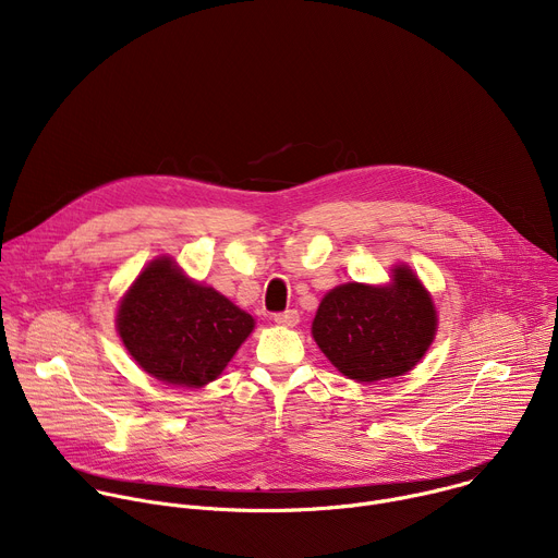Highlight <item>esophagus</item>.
Masks as SVG:
<instances>
[{"instance_id": "obj_1", "label": "esophagus", "mask_w": 558, "mask_h": 558, "mask_svg": "<svg viewBox=\"0 0 558 558\" xmlns=\"http://www.w3.org/2000/svg\"><path fill=\"white\" fill-rule=\"evenodd\" d=\"M274 323L280 327H295L300 323V313L295 308L282 311V313H274Z\"/></svg>"}]
</instances>
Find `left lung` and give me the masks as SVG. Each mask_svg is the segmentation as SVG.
Returning <instances> with one entry per match:
<instances>
[{
    "mask_svg": "<svg viewBox=\"0 0 558 558\" xmlns=\"http://www.w3.org/2000/svg\"><path fill=\"white\" fill-rule=\"evenodd\" d=\"M437 313L428 291L409 267L392 284L336 287L317 306L311 333L331 364L355 381L404 375L428 351Z\"/></svg>",
    "mask_w": 558,
    "mask_h": 558,
    "instance_id": "left-lung-1",
    "label": "left lung"
}]
</instances>
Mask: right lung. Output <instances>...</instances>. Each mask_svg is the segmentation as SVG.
I'll list each match as a JSON object with an SVG mask.
<instances>
[{
	"instance_id": "add662e5",
	"label": "right lung",
	"mask_w": 558,
	"mask_h": 558,
	"mask_svg": "<svg viewBox=\"0 0 558 558\" xmlns=\"http://www.w3.org/2000/svg\"><path fill=\"white\" fill-rule=\"evenodd\" d=\"M117 329L151 377L196 388L222 373L252 333L254 317L211 287L187 280L170 258H158L123 298Z\"/></svg>"
}]
</instances>
